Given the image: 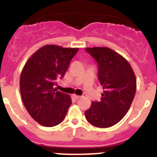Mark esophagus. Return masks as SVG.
Returning a JSON list of instances; mask_svg holds the SVG:
<instances>
[{"instance_id": "1", "label": "esophagus", "mask_w": 157, "mask_h": 157, "mask_svg": "<svg viewBox=\"0 0 157 157\" xmlns=\"http://www.w3.org/2000/svg\"><path fill=\"white\" fill-rule=\"evenodd\" d=\"M72 98H74V99H78V98H80V96H78V95H75V94H73V95H72Z\"/></svg>"}]
</instances>
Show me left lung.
Returning a JSON list of instances; mask_svg holds the SVG:
<instances>
[{
  "label": "left lung",
  "mask_w": 157,
  "mask_h": 157,
  "mask_svg": "<svg viewBox=\"0 0 157 157\" xmlns=\"http://www.w3.org/2000/svg\"><path fill=\"white\" fill-rule=\"evenodd\" d=\"M98 63V80L104 89L101 101H93L85 112L93 126H114L127 114L136 93V78L127 59L107 47L86 48Z\"/></svg>",
  "instance_id": "8db88e82"
}]
</instances>
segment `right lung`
Returning a JSON list of instances; mask_svg holds the SVG:
<instances>
[{"mask_svg": "<svg viewBox=\"0 0 157 157\" xmlns=\"http://www.w3.org/2000/svg\"><path fill=\"white\" fill-rule=\"evenodd\" d=\"M78 48L45 45L34 52L20 76V93L33 119L45 127L61 123L71 104L70 96L54 89L68 69Z\"/></svg>", "mask_w": 157, "mask_h": 157, "instance_id": "add662e5", "label": "right lung"}]
</instances>
